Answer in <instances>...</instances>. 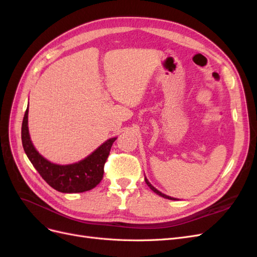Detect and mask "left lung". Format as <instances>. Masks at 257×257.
Masks as SVG:
<instances>
[{
  "label": "left lung",
  "instance_id": "1",
  "mask_svg": "<svg viewBox=\"0 0 257 257\" xmlns=\"http://www.w3.org/2000/svg\"><path fill=\"white\" fill-rule=\"evenodd\" d=\"M145 181H146V183L148 184V186H149V188L154 192V193H157L158 194V195H160V196H162V197H164V198H167V199H172V200H177L176 198H174V197H170V196H167V195H165V194H163V193H161L160 191H158L157 189H155L154 188V186L149 182V181H148V179L145 177Z\"/></svg>",
  "mask_w": 257,
  "mask_h": 257
}]
</instances>
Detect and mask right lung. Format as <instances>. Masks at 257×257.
<instances>
[{"label":"right lung","instance_id":"right-lung-1","mask_svg":"<svg viewBox=\"0 0 257 257\" xmlns=\"http://www.w3.org/2000/svg\"><path fill=\"white\" fill-rule=\"evenodd\" d=\"M28 113L29 105L22 121V146L29 160L44 180L51 188L62 193H82L95 188L102 181L104 165L116 137L108 139L89 157L78 163L69 165L53 164L43 158L31 142L28 127Z\"/></svg>","mask_w":257,"mask_h":257}]
</instances>
